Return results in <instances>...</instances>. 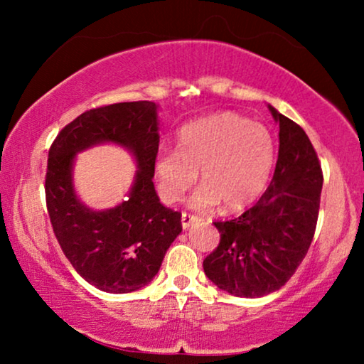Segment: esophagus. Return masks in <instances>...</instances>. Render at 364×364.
Instances as JSON below:
<instances>
[{"mask_svg":"<svg viewBox=\"0 0 364 364\" xmlns=\"http://www.w3.org/2000/svg\"><path fill=\"white\" fill-rule=\"evenodd\" d=\"M197 220H198V217L191 215V213L183 212V213H182V228H183V230H187V228L191 227L192 223H196Z\"/></svg>","mask_w":364,"mask_h":364,"instance_id":"1","label":"esophagus"}]
</instances>
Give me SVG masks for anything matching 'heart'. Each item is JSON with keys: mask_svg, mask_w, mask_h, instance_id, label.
<instances>
[{"mask_svg": "<svg viewBox=\"0 0 364 364\" xmlns=\"http://www.w3.org/2000/svg\"><path fill=\"white\" fill-rule=\"evenodd\" d=\"M275 164L272 134L237 114L198 119L181 129L177 151L167 149L156 159L161 197L178 202L197 181L191 207L212 210L223 203L227 210H240L262 196Z\"/></svg>", "mask_w": 364, "mask_h": 364, "instance_id": "b5f03b06", "label": "heart"}]
</instances>
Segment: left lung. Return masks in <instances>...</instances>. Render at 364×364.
<instances>
[{
	"mask_svg": "<svg viewBox=\"0 0 364 364\" xmlns=\"http://www.w3.org/2000/svg\"><path fill=\"white\" fill-rule=\"evenodd\" d=\"M280 126L273 178L255 205L240 217L213 222L220 243L203 260L208 280L242 298L280 290L305 258L315 235L323 172L305 131L268 106Z\"/></svg>",
	"mask_w": 364,
	"mask_h": 364,
	"instance_id": "1",
	"label": "left lung"
}]
</instances>
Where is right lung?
I'll return each mask as SVG.
<instances>
[{
	"label": "right lung",
	"instance_id": "obj_1",
	"mask_svg": "<svg viewBox=\"0 0 364 364\" xmlns=\"http://www.w3.org/2000/svg\"><path fill=\"white\" fill-rule=\"evenodd\" d=\"M107 141L127 148L138 171L126 201L92 211L73 191V161L79 151ZM157 151V106L151 101L82 112L49 149L44 188L54 235L74 270L99 290H141L157 275L168 247L182 232L181 213L164 207L154 187Z\"/></svg>",
	"mask_w": 364,
	"mask_h": 364
}]
</instances>
